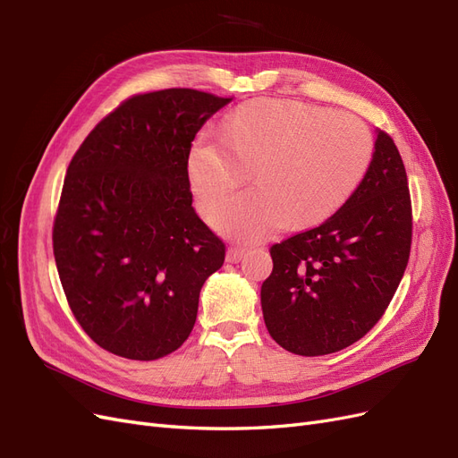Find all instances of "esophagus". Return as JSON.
Segmentation results:
<instances>
[{
  "label": "esophagus",
  "mask_w": 458,
  "mask_h": 458,
  "mask_svg": "<svg viewBox=\"0 0 458 458\" xmlns=\"http://www.w3.org/2000/svg\"><path fill=\"white\" fill-rule=\"evenodd\" d=\"M246 254V248H241V246H231L227 250V261L229 263H239Z\"/></svg>",
  "instance_id": "obj_1"
}]
</instances>
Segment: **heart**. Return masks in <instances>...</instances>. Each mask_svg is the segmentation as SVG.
Here are the masks:
<instances>
[{
  "label": "heart",
  "mask_w": 458,
  "mask_h": 458,
  "mask_svg": "<svg viewBox=\"0 0 458 458\" xmlns=\"http://www.w3.org/2000/svg\"><path fill=\"white\" fill-rule=\"evenodd\" d=\"M224 141L199 140L189 182L202 210H216L254 172L256 189L214 214L233 239L256 242L286 224H323L361 187L374 158V137L361 120L301 101L256 99L229 114Z\"/></svg>",
  "instance_id": "1"
}]
</instances>
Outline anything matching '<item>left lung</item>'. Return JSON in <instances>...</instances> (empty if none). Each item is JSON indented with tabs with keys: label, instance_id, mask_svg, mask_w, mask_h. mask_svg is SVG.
<instances>
[{
	"label": "left lung",
	"instance_id": "left-lung-1",
	"mask_svg": "<svg viewBox=\"0 0 458 458\" xmlns=\"http://www.w3.org/2000/svg\"><path fill=\"white\" fill-rule=\"evenodd\" d=\"M412 206L403 160L378 131L361 187L318 227L269 248L261 310L273 340L296 355H328L377 325L403 279Z\"/></svg>",
	"mask_w": 458,
	"mask_h": 458
}]
</instances>
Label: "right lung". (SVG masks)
Instances as JSON below:
<instances>
[{
	"label": "right lung",
	"instance_id": "right-lung-1",
	"mask_svg": "<svg viewBox=\"0 0 458 458\" xmlns=\"http://www.w3.org/2000/svg\"><path fill=\"white\" fill-rule=\"evenodd\" d=\"M231 99L189 88L131 95L68 164L53 254L68 306L99 348L155 361L195 327L225 242L192 210L189 152Z\"/></svg>",
	"mask_w": 458,
	"mask_h": 458
}]
</instances>
